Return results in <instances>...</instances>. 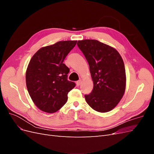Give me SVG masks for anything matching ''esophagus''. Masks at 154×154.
Masks as SVG:
<instances>
[{
  "label": "esophagus",
  "instance_id": "1",
  "mask_svg": "<svg viewBox=\"0 0 154 154\" xmlns=\"http://www.w3.org/2000/svg\"><path fill=\"white\" fill-rule=\"evenodd\" d=\"M81 83H82V80L77 81V82H76V85H77V86H80Z\"/></svg>",
  "mask_w": 154,
  "mask_h": 154
}]
</instances>
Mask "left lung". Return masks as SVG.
Returning a JSON list of instances; mask_svg holds the SVG:
<instances>
[{
    "label": "left lung",
    "mask_w": 154,
    "mask_h": 154,
    "mask_svg": "<svg viewBox=\"0 0 154 154\" xmlns=\"http://www.w3.org/2000/svg\"><path fill=\"white\" fill-rule=\"evenodd\" d=\"M77 45L89 65L93 90L85 95L88 105L99 112H107L119 103L126 88L125 68L118 51L98 40H78Z\"/></svg>",
    "instance_id": "left-lung-1"
}]
</instances>
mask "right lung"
I'll list each match as a JSON object with an SVG mask.
<instances>
[{"label":"right lung","mask_w":154,"mask_h":154,"mask_svg":"<svg viewBox=\"0 0 154 154\" xmlns=\"http://www.w3.org/2000/svg\"><path fill=\"white\" fill-rule=\"evenodd\" d=\"M77 40L60 41L40 48L27 66L26 82L35 105L43 112L54 113L67 101L75 83L67 80L69 69L63 63Z\"/></svg>","instance_id":"add662e5"}]
</instances>
